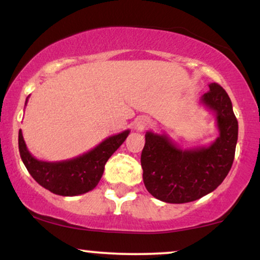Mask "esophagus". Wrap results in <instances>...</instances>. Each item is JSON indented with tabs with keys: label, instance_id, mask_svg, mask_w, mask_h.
I'll list each match as a JSON object with an SVG mask.
<instances>
[{
	"label": "esophagus",
	"instance_id": "1",
	"mask_svg": "<svg viewBox=\"0 0 260 260\" xmlns=\"http://www.w3.org/2000/svg\"><path fill=\"white\" fill-rule=\"evenodd\" d=\"M150 125V119L146 116H142V117H138L136 119V122H135V127L138 131H143L146 127H148Z\"/></svg>",
	"mask_w": 260,
	"mask_h": 260
}]
</instances>
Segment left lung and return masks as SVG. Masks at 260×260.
<instances>
[{
	"label": "left lung",
	"instance_id": "obj_1",
	"mask_svg": "<svg viewBox=\"0 0 260 260\" xmlns=\"http://www.w3.org/2000/svg\"><path fill=\"white\" fill-rule=\"evenodd\" d=\"M200 104L216 116L218 136L208 146L183 149L166 134L146 133L141 155L144 186L151 196L166 203H188L210 193L233 165L238 120L227 92L210 83Z\"/></svg>",
	"mask_w": 260,
	"mask_h": 260
}]
</instances>
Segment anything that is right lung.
<instances>
[{"instance_id":"1","label":"right lung","mask_w":260,"mask_h":260,"mask_svg":"<svg viewBox=\"0 0 260 260\" xmlns=\"http://www.w3.org/2000/svg\"><path fill=\"white\" fill-rule=\"evenodd\" d=\"M129 134L130 130H125L107 137L95 148L74 159L50 162L36 159L29 153L22 131L19 130V151L27 171L44 188L59 196H79L96 186L107 160L122 146Z\"/></svg>"}]
</instances>
